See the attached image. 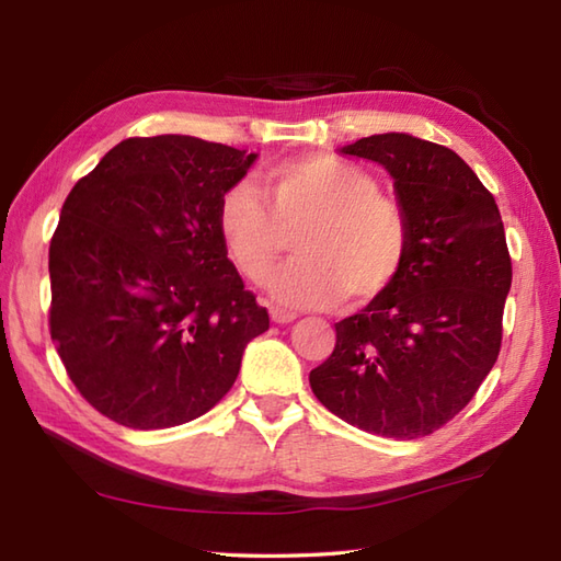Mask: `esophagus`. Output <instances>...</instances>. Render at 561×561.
<instances>
[{
	"mask_svg": "<svg viewBox=\"0 0 561 561\" xmlns=\"http://www.w3.org/2000/svg\"><path fill=\"white\" fill-rule=\"evenodd\" d=\"M270 318L274 320V323L284 325V323H291V320H296V313L284 311V308H277V306H272V308H270Z\"/></svg>",
	"mask_w": 561,
	"mask_h": 561,
	"instance_id": "esophagus-1",
	"label": "esophagus"
}]
</instances>
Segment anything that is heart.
I'll return each mask as SVG.
<instances>
[{"instance_id": "heart-1", "label": "heart", "mask_w": 561, "mask_h": 561, "mask_svg": "<svg viewBox=\"0 0 561 561\" xmlns=\"http://www.w3.org/2000/svg\"><path fill=\"white\" fill-rule=\"evenodd\" d=\"M260 193L245 183L217 202L226 255L248 282L267 284L296 238V260L274 284V299L294 308L374 301L396 287L412 253V224L396 197L366 169L332 153L274 163L260 173Z\"/></svg>"}]
</instances>
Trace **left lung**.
<instances>
[{
  "mask_svg": "<svg viewBox=\"0 0 561 561\" xmlns=\"http://www.w3.org/2000/svg\"><path fill=\"white\" fill-rule=\"evenodd\" d=\"M342 153L392 175L412 253L396 287L335 323V350L308 380L332 414L368 434L428 436L474 398L502 350V214L470 165L434 141L388 133Z\"/></svg>",
  "mask_w": 561,
  "mask_h": 561,
  "instance_id": "1",
  "label": "left lung"
}]
</instances>
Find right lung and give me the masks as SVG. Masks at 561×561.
I'll list each match as a JSON object with an SVG mask.
<instances>
[{"mask_svg": "<svg viewBox=\"0 0 561 561\" xmlns=\"http://www.w3.org/2000/svg\"><path fill=\"white\" fill-rule=\"evenodd\" d=\"M257 153L129 137L67 195L50 241V337L81 398L129 428L209 412L270 328L217 231Z\"/></svg>", "mask_w": 561, "mask_h": 561, "instance_id": "obj_1", "label": "right lung"}]
</instances>
